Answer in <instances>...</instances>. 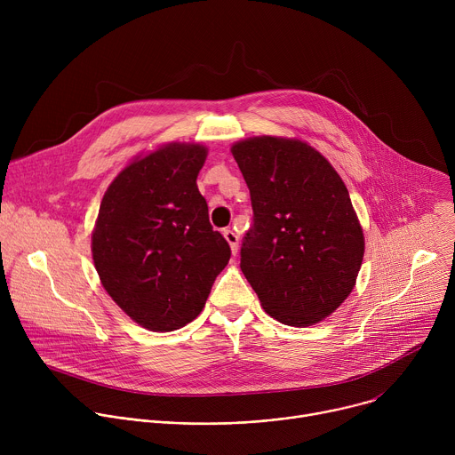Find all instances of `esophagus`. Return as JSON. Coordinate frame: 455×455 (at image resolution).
I'll return each instance as SVG.
<instances>
[{
	"label": "esophagus",
	"instance_id": "34e87169",
	"mask_svg": "<svg viewBox=\"0 0 455 455\" xmlns=\"http://www.w3.org/2000/svg\"><path fill=\"white\" fill-rule=\"evenodd\" d=\"M223 235H225V239L228 241L232 253L235 255L237 250H239V235H237L234 230H230V228H225V230H223Z\"/></svg>",
	"mask_w": 455,
	"mask_h": 455
}]
</instances>
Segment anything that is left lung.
<instances>
[{
	"instance_id": "8db88e82",
	"label": "left lung",
	"mask_w": 455,
	"mask_h": 455,
	"mask_svg": "<svg viewBox=\"0 0 455 455\" xmlns=\"http://www.w3.org/2000/svg\"><path fill=\"white\" fill-rule=\"evenodd\" d=\"M232 155L253 211L241 270L270 316L311 326L347 299L362 267L363 232L347 187L300 140L255 137Z\"/></svg>"
}]
</instances>
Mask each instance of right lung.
I'll return each instance as SVG.
<instances>
[{
  "label": "right lung",
  "mask_w": 455,
  "mask_h": 455,
  "mask_svg": "<svg viewBox=\"0 0 455 455\" xmlns=\"http://www.w3.org/2000/svg\"><path fill=\"white\" fill-rule=\"evenodd\" d=\"M200 144H169L129 164L108 187L92 237L109 297L142 328L174 331L196 318L230 246L212 228L196 178Z\"/></svg>",
  "instance_id": "add662e5"
}]
</instances>
